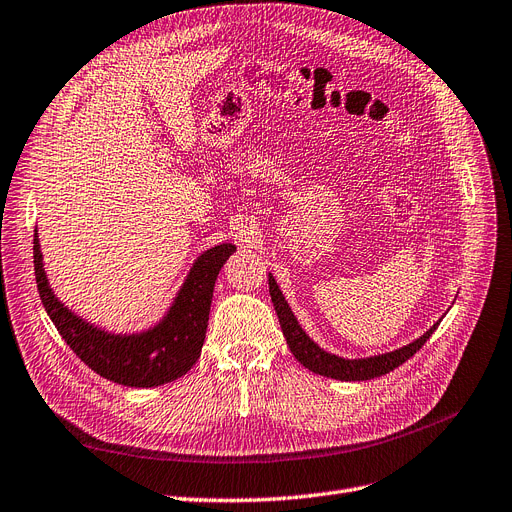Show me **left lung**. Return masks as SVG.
<instances>
[{
	"instance_id": "1",
	"label": "left lung",
	"mask_w": 512,
	"mask_h": 512,
	"mask_svg": "<svg viewBox=\"0 0 512 512\" xmlns=\"http://www.w3.org/2000/svg\"><path fill=\"white\" fill-rule=\"evenodd\" d=\"M269 292H271V300H273V306H275L279 323H281V332H283L285 340H288L292 355L306 367V370H311L319 376L344 380V382L372 380V378L393 372L395 367H399L401 363H405L407 359L422 349V344L433 336V332L439 325V321H437L424 336H420L418 340L410 342L407 346H401V349H397L393 353L374 355V357H365V359H342L338 355L323 351L321 346H317L309 336H306V332L298 325V321L290 309V304L285 302L273 275H269Z\"/></svg>"
}]
</instances>
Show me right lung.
I'll use <instances>...</instances> for the list:
<instances>
[{"mask_svg": "<svg viewBox=\"0 0 512 512\" xmlns=\"http://www.w3.org/2000/svg\"><path fill=\"white\" fill-rule=\"evenodd\" d=\"M235 245L220 243L203 252L182 283L168 315L140 334H109L71 313L48 283L37 229L33 235V264L39 298L58 334L90 370L111 382L151 388L187 374L201 355L206 340L214 283Z\"/></svg>", "mask_w": 512, "mask_h": 512, "instance_id": "obj_1", "label": "right lung"}]
</instances>
